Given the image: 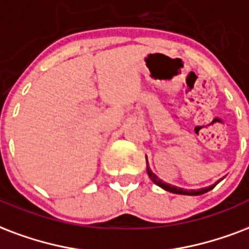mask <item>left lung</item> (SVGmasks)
<instances>
[{"mask_svg":"<svg viewBox=\"0 0 249 249\" xmlns=\"http://www.w3.org/2000/svg\"><path fill=\"white\" fill-rule=\"evenodd\" d=\"M146 163H147V158H146ZM147 175H149V178L153 181H154L157 185H159L160 188H163L164 191H168V192L171 193H176V195H187V196H200V195H204V193L209 192V191H212L215 185H217L219 181H217L215 184H213V185H210V187H206V188H201V189H183V188H179V187H175V185H171V184H167L164 183L163 180H160L158 178V176L155 175L154 172L153 171L150 170V167H149V163H147Z\"/></svg>","mask_w":249,"mask_h":249,"instance_id":"obj_1","label":"left lung"}]
</instances>
